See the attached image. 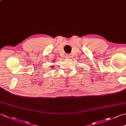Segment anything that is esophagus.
I'll list each match as a JSON object with an SVG mask.
<instances>
[{
	"instance_id": "34e87169",
	"label": "esophagus",
	"mask_w": 126,
	"mask_h": 126,
	"mask_svg": "<svg viewBox=\"0 0 126 126\" xmlns=\"http://www.w3.org/2000/svg\"><path fill=\"white\" fill-rule=\"evenodd\" d=\"M65 58H66V59H69L70 58V57H71V56H70V55H66V56H65Z\"/></svg>"
}]
</instances>
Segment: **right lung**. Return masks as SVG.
Listing matches in <instances>:
<instances>
[{
    "instance_id": "1",
    "label": "right lung",
    "mask_w": 126,
    "mask_h": 126,
    "mask_svg": "<svg viewBox=\"0 0 126 126\" xmlns=\"http://www.w3.org/2000/svg\"><path fill=\"white\" fill-rule=\"evenodd\" d=\"M52 68H54V67H55V66H52Z\"/></svg>"
}]
</instances>
